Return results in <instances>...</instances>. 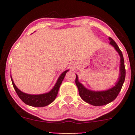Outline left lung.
I'll list each match as a JSON object with an SVG mask.
<instances>
[{
    "mask_svg": "<svg viewBox=\"0 0 135 135\" xmlns=\"http://www.w3.org/2000/svg\"><path fill=\"white\" fill-rule=\"evenodd\" d=\"M110 44L114 47L115 50L118 51L120 57V66H119V76L115 85L110 89L102 91H95L89 90L85 88L81 83L79 82L78 78L76 75V84L78 89L79 95L80 97L85 102L93 106H103L111 103L114 100L122 89L123 84L126 78V69H125L124 59L122 51L115 41L112 38L109 37Z\"/></svg>",
    "mask_w": 135,
    "mask_h": 135,
    "instance_id": "1",
    "label": "left lung"
}]
</instances>
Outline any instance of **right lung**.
<instances>
[{"mask_svg": "<svg viewBox=\"0 0 135 135\" xmlns=\"http://www.w3.org/2000/svg\"><path fill=\"white\" fill-rule=\"evenodd\" d=\"M69 70H65V71H64L60 75L57 81L56 84H55V85L51 89V91H50L48 93L40 94V95H31V94L23 93V92L20 91L16 87L14 82H13V80H12V76H11V80H12V85H13L15 91H16V93H17L19 97L20 98V99L23 103H25L27 105L31 106V107H43L49 105V104H51L55 100L57 95L61 83H62L64 78H65V75H66V73Z\"/></svg>", "mask_w": 135, "mask_h": 135, "instance_id": "obj_1", "label": "right lung"}]
</instances>
